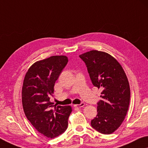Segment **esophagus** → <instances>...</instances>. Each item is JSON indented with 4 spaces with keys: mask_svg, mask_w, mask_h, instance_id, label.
<instances>
[{
    "mask_svg": "<svg viewBox=\"0 0 148 148\" xmlns=\"http://www.w3.org/2000/svg\"><path fill=\"white\" fill-rule=\"evenodd\" d=\"M84 106H85V103H81V104H74L75 107H77V108L83 107Z\"/></svg>",
    "mask_w": 148,
    "mask_h": 148,
    "instance_id": "1",
    "label": "esophagus"
}]
</instances>
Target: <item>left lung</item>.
<instances>
[{
	"instance_id": "obj_1",
	"label": "left lung",
	"mask_w": 148,
	"mask_h": 148,
	"mask_svg": "<svg viewBox=\"0 0 148 148\" xmlns=\"http://www.w3.org/2000/svg\"><path fill=\"white\" fill-rule=\"evenodd\" d=\"M79 58L85 63L92 85L103 90L102 100L97 103V115L90 125L100 133L110 134L119 128L128 111V78L116 60L105 52L92 50Z\"/></svg>"
}]
</instances>
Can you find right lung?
Segmentation results:
<instances>
[{
	"instance_id": "1",
	"label": "right lung",
	"mask_w": 148,
	"mask_h": 148,
	"mask_svg": "<svg viewBox=\"0 0 148 148\" xmlns=\"http://www.w3.org/2000/svg\"><path fill=\"white\" fill-rule=\"evenodd\" d=\"M68 59L64 56H51L37 61L25 75L22 101L25 115L32 126L47 138H54L67 128L70 106L51 103L53 88Z\"/></svg>"
}]
</instances>
